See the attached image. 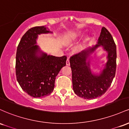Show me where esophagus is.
<instances>
[{"label":"esophagus","mask_w":129,"mask_h":129,"mask_svg":"<svg viewBox=\"0 0 129 129\" xmlns=\"http://www.w3.org/2000/svg\"><path fill=\"white\" fill-rule=\"evenodd\" d=\"M66 65H67V66H70V60H69V58H67V59Z\"/></svg>","instance_id":"esophagus-1"}]
</instances>
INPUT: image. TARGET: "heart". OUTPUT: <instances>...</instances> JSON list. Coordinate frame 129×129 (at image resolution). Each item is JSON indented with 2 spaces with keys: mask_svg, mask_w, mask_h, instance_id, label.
I'll return each instance as SVG.
<instances>
[{
  "mask_svg": "<svg viewBox=\"0 0 129 129\" xmlns=\"http://www.w3.org/2000/svg\"><path fill=\"white\" fill-rule=\"evenodd\" d=\"M79 35H76V34H74V35H72V36H70L68 39L66 40V44L69 45V44H70L71 43H72L74 41H75V39H76V38H78V36H79Z\"/></svg>",
  "mask_w": 129,
  "mask_h": 129,
  "instance_id": "obj_1",
  "label": "heart"
}]
</instances>
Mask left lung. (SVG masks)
<instances>
[{
    "label": "left lung",
    "mask_w": 129,
    "mask_h": 129,
    "mask_svg": "<svg viewBox=\"0 0 129 129\" xmlns=\"http://www.w3.org/2000/svg\"><path fill=\"white\" fill-rule=\"evenodd\" d=\"M100 46L108 51V60L100 75H93L86 60L89 53ZM70 63L73 88L76 94L86 100L101 96L110 87L116 72V47L110 32L106 28H102L98 44L87 51L73 54L70 58Z\"/></svg>",
    "instance_id": "left-lung-1"
}]
</instances>
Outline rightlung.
Returning a JSON list of instances; mask_svg holds the SVG:
<instances>
[{
    "instance_id": "1",
    "label": "right lung",
    "mask_w": 129,
    "mask_h": 129,
    "mask_svg": "<svg viewBox=\"0 0 129 129\" xmlns=\"http://www.w3.org/2000/svg\"><path fill=\"white\" fill-rule=\"evenodd\" d=\"M44 26L29 29L20 39L16 57V79L22 90L31 96L42 98L53 92L56 77L66 66L67 56L47 55L36 45L38 35L48 33Z\"/></svg>"
}]
</instances>
